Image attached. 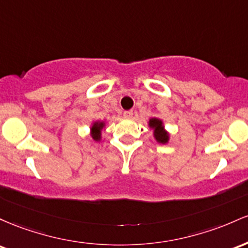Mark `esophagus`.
I'll return each mask as SVG.
<instances>
[{
	"label": "esophagus",
	"mask_w": 248,
	"mask_h": 248,
	"mask_svg": "<svg viewBox=\"0 0 248 248\" xmlns=\"http://www.w3.org/2000/svg\"><path fill=\"white\" fill-rule=\"evenodd\" d=\"M132 115H133V111L132 110L124 111V117H125V118H131Z\"/></svg>",
	"instance_id": "1"
}]
</instances>
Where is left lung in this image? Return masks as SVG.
I'll return each instance as SVG.
<instances>
[{
    "label": "left lung",
    "instance_id": "8db88e82",
    "mask_svg": "<svg viewBox=\"0 0 248 248\" xmlns=\"http://www.w3.org/2000/svg\"><path fill=\"white\" fill-rule=\"evenodd\" d=\"M149 127L154 131V137L155 141L159 144H168L170 140V133L165 130V125L161 119L157 117H152L149 121Z\"/></svg>",
    "mask_w": 248,
    "mask_h": 248
}]
</instances>
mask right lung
Wrapping results in <instances>:
<instances>
[{
    "label": "right lung",
    "mask_w": 248,
    "mask_h": 248,
    "mask_svg": "<svg viewBox=\"0 0 248 248\" xmlns=\"http://www.w3.org/2000/svg\"><path fill=\"white\" fill-rule=\"evenodd\" d=\"M105 129L104 121H94L91 123L90 126V136L94 141L102 140V132Z\"/></svg>",
    "instance_id": "obj_1"
}]
</instances>
